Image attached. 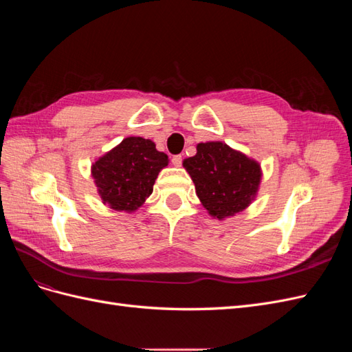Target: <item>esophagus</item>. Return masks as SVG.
I'll return each instance as SVG.
<instances>
[{"label": "esophagus", "instance_id": "34e87169", "mask_svg": "<svg viewBox=\"0 0 352 352\" xmlns=\"http://www.w3.org/2000/svg\"><path fill=\"white\" fill-rule=\"evenodd\" d=\"M172 163H173V166H176V167L182 166V155H173Z\"/></svg>", "mask_w": 352, "mask_h": 352}]
</instances>
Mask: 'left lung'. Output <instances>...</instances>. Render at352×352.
<instances>
[{
    "label": "left lung",
    "mask_w": 352,
    "mask_h": 352,
    "mask_svg": "<svg viewBox=\"0 0 352 352\" xmlns=\"http://www.w3.org/2000/svg\"><path fill=\"white\" fill-rule=\"evenodd\" d=\"M184 167L201 204L219 220L247 208L261 182L260 164L220 141L198 144L197 154L186 158Z\"/></svg>",
    "instance_id": "1"
}]
</instances>
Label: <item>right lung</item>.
Wrapping results in <instances>:
<instances>
[{"label":"right lung","mask_w":352,"mask_h":352,"mask_svg":"<svg viewBox=\"0 0 352 352\" xmlns=\"http://www.w3.org/2000/svg\"><path fill=\"white\" fill-rule=\"evenodd\" d=\"M167 164L168 157L157 151L151 140L129 136L100 157L91 172L104 204L132 212L153 194L155 179Z\"/></svg>","instance_id":"obj_1"}]
</instances>
